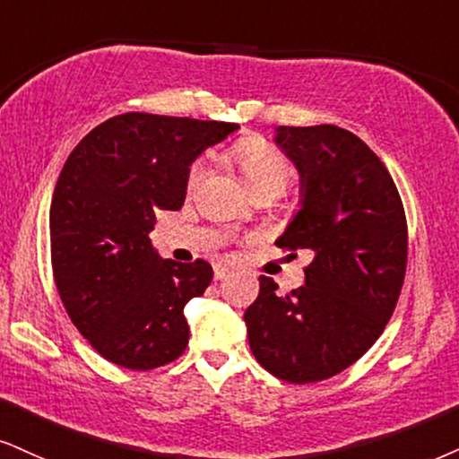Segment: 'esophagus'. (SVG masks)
<instances>
[{
	"label": "esophagus",
	"instance_id": "34e87169",
	"mask_svg": "<svg viewBox=\"0 0 459 459\" xmlns=\"http://www.w3.org/2000/svg\"><path fill=\"white\" fill-rule=\"evenodd\" d=\"M230 274V270L225 265H214V281H223Z\"/></svg>",
	"mask_w": 459,
	"mask_h": 459
}]
</instances>
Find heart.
I'll return each mask as SVG.
<instances>
[{
  "label": "heart",
  "instance_id": "1",
  "mask_svg": "<svg viewBox=\"0 0 459 459\" xmlns=\"http://www.w3.org/2000/svg\"><path fill=\"white\" fill-rule=\"evenodd\" d=\"M231 160L238 166L242 178L248 189L255 195H276L279 197L287 189L293 178V166L285 155L274 146L262 140H245L231 151ZM204 166L195 163L191 168L186 185L189 189L197 186L202 180Z\"/></svg>",
  "mask_w": 459,
  "mask_h": 459
}]
</instances>
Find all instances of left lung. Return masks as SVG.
<instances>
[{
    "instance_id": "left-lung-1",
    "label": "left lung",
    "mask_w": 459,
    "mask_h": 459,
    "mask_svg": "<svg viewBox=\"0 0 459 459\" xmlns=\"http://www.w3.org/2000/svg\"><path fill=\"white\" fill-rule=\"evenodd\" d=\"M299 172L302 208L276 240L307 248L302 287L279 293L259 276L245 321L253 355L287 383L325 381L355 364L392 319L406 273L409 230L383 161L336 126L276 127Z\"/></svg>"
}]
</instances>
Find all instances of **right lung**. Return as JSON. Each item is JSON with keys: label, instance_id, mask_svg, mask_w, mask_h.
Masks as SVG:
<instances>
[{"label": "right lung", "instance_id": "right-lung-1", "mask_svg": "<svg viewBox=\"0 0 459 459\" xmlns=\"http://www.w3.org/2000/svg\"><path fill=\"white\" fill-rule=\"evenodd\" d=\"M236 123L126 112L70 152L50 204V262L72 324L101 358L152 370L189 342L183 308L212 281L211 264L161 259L157 211H178L189 166Z\"/></svg>", "mask_w": 459, "mask_h": 459}]
</instances>
